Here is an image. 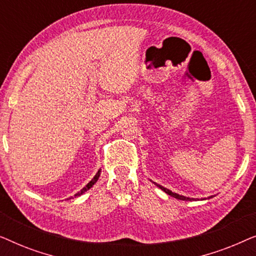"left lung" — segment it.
<instances>
[{"mask_svg": "<svg viewBox=\"0 0 256 256\" xmlns=\"http://www.w3.org/2000/svg\"><path fill=\"white\" fill-rule=\"evenodd\" d=\"M155 184H156V183H155ZM156 185L160 188V190H163L164 192H166V194L171 196V197H174V198H177V199H180V200H191V198H186V197H184V196H180V194H174L172 191H170V190H168V188H163L162 185H158V184H156Z\"/></svg>", "mask_w": 256, "mask_h": 256, "instance_id": "8db88e82", "label": "left lung"}]
</instances>
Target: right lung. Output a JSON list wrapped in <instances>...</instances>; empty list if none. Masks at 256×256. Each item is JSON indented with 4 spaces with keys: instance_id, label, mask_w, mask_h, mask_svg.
<instances>
[{
    "instance_id": "obj_1",
    "label": "right lung",
    "mask_w": 256,
    "mask_h": 256,
    "mask_svg": "<svg viewBox=\"0 0 256 256\" xmlns=\"http://www.w3.org/2000/svg\"><path fill=\"white\" fill-rule=\"evenodd\" d=\"M100 172H101V170H99V171H98V172H96V176H94V177H93V180H90V183H88V184H87V185H86V186L82 188V190H80V191L78 192V194H74V197H78V196H80V194H85V192H86L87 190H90V188H92V186H93V185L96 183L98 178H99V176H100ZM71 198H72V197H71Z\"/></svg>"
}]
</instances>
